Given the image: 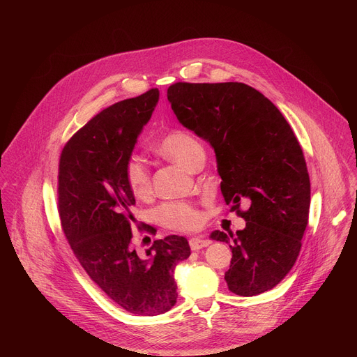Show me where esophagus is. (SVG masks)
<instances>
[{"label": "esophagus", "instance_id": "34e87169", "mask_svg": "<svg viewBox=\"0 0 357 357\" xmlns=\"http://www.w3.org/2000/svg\"><path fill=\"white\" fill-rule=\"evenodd\" d=\"M209 244H211V240L203 238V237H192V238L189 240V245H190V248L195 250V251H197V250H200V248H203V247H208Z\"/></svg>", "mask_w": 357, "mask_h": 357}]
</instances>
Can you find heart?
Listing matches in <instances>:
<instances>
[{
  "instance_id": "heart-1",
  "label": "heart",
  "mask_w": 357,
  "mask_h": 357,
  "mask_svg": "<svg viewBox=\"0 0 357 357\" xmlns=\"http://www.w3.org/2000/svg\"><path fill=\"white\" fill-rule=\"evenodd\" d=\"M154 149L158 155L186 169H192L199 160L205 158L199 139L185 130L169 131L155 144ZM124 174L128 188L137 197H146L151 193V171L142 157L131 155L126 162ZM155 218L164 227L181 231L196 229L202 220L199 209L188 202L165 203L155 211Z\"/></svg>"
}]
</instances>
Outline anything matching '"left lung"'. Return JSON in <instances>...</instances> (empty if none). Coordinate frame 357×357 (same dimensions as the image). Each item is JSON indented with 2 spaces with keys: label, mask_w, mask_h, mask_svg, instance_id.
Returning a JSON list of instances; mask_svg holds the SVG:
<instances>
[{
  "label": "left lung",
  "mask_w": 357,
  "mask_h": 357,
  "mask_svg": "<svg viewBox=\"0 0 357 357\" xmlns=\"http://www.w3.org/2000/svg\"><path fill=\"white\" fill-rule=\"evenodd\" d=\"M167 96L179 123L213 146L222 195L245 220L236 234L211 236L231 248L229 289L252 296L274 288L296 261L311 203L307 162L291 126L264 94L238 82H178ZM243 198L250 203L244 213Z\"/></svg>",
  "instance_id": "8db88e82"
}]
</instances>
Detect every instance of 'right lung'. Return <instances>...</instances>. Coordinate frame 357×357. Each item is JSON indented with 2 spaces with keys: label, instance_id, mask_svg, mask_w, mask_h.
<instances>
[{
  "label": "right lung",
  "instance_id": "right-lung-1",
  "mask_svg": "<svg viewBox=\"0 0 357 357\" xmlns=\"http://www.w3.org/2000/svg\"><path fill=\"white\" fill-rule=\"evenodd\" d=\"M158 97L151 89L94 116L63 146L58 175V211L77 261L119 307L144 317L176 303L174 270L190 256L182 236L155 240L145 256L131 241L135 199L124 167ZM144 230L157 231L148 225Z\"/></svg>",
  "mask_w": 357,
  "mask_h": 357
}]
</instances>
